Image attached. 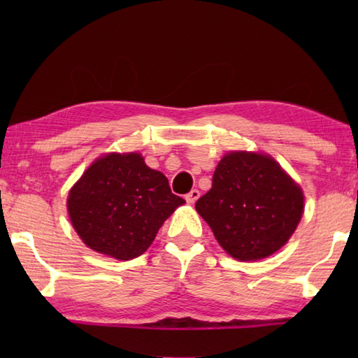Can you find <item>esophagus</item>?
<instances>
[{
	"label": "esophagus",
	"instance_id": "1",
	"mask_svg": "<svg viewBox=\"0 0 358 358\" xmlns=\"http://www.w3.org/2000/svg\"><path fill=\"white\" fill-rule=\"evenodd\" d=\"M199 196H201V192H199V189H192L191 192H187L186 194V202L187 203H194L199 199Z\"/></svg>",
	"mask_w": 358,
	"mask_h": 358
}]
</instances>
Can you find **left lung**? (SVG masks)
I'll use <instances>...</instances> for the list:
<instances>
[{
	"mask_svg": "<svg viewBox=\"0 0 358 358\" xmlns=\"http://www.w3.org/2000/svg\"><path fill=\"white\" fill-rule=\"evenodd\" d=\"M303 202L301 187L273 157L232 151L220 161L196 210L224 251L238 260H259L287 243Z\"/></svg>",
	"mask_w": 358,
	"mask_h": 358,
	"instance_id": "1",
	"label": "left lung"
}]
</instances>
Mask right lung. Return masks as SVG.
Instances as JSON below:
<instances>
[{
    "mask_svg": "<svg viewBox=\"0 0 358 358\" xmlns=\"http://www.w3.org/2000/svg\"><path fill=\"white\" fill-rule=\"evenodd\" d=\"M185 199L138 153L96 159L68 196V213L83 243L118 260L138 257Z\"/></svg>",
    "mask_w": 358,
    "mask_h": 358,
    "instance_id": "add662e5",
    "label": "right lung"
}]
</instances>
